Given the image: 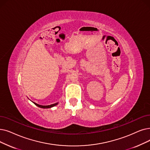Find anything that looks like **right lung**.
<instances>
[{"label": "right lung", "instance_id": "1", "mask_svg": "<svg viewBox=\"0 0 150 150\" xmlns=\"http://www.w3.org/2000/svg\"><path fill=\"white\" fill-rule=\"evenodd\" d=\"M33 103L35 104V105H37V107H40V108H51L53 107H54L56 106V105H57L58 103H53V104H51V105H39V104H37L35 102H33Z\"/></svg>", "mask_w": 150, "mask_h": 150}]
</instances>
